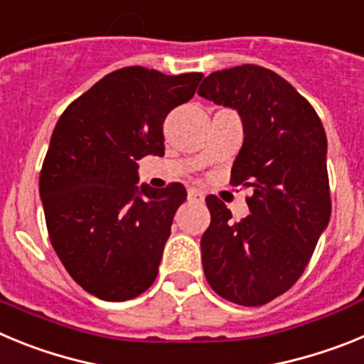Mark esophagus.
Here are the masks:
<instances>
[{
  "label": "esophagus",
  "instance_id": "esophagus-1",
  "mask_svg": "<svg viewBox=\"0 0 364 364\" xmlns=\"http://www.w3.org/2000/svg\"><path fill=\"white\" fill-rule=\"evenodd\" d=\"M188 198H189V200H193V202H202V200H204V193L198 191V189H189Z\"/></svg>",
  "mask_w": 364,
  "mask_h": 364
}]
</instances>
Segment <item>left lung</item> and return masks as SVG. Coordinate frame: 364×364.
<instances>
[{
    "label": "left lung",
    "instance_id": "8db88e82",
    "mask_svg": "<svg viewBox=\"0 0 364 364\" xmlns=\"http://www.w3.org/2000/svg\"><path fill=\"white\" fill-rule=\"evenodd\" d=\"M198 95L239 111L244 144L231 184L253 191L242 220L218 197H205L204 275L222 299L262 306L299 281L330 220L324 127L291 83L252 63L211 73Z\"/></svg>",
    "mask_w": 364,
    "mask_h": 364
}]
</instances>
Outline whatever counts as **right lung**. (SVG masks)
Segmentation results:
<instances>
[{"mask_svg": "<svg viewBox=\"0 0 364 364\" xmlns=\"http://www.w3.org/2000/svg\"><path fill=\"white\" fill-rule=\"evenodd\" d=\"M202 78L140 65L112 70L54 127L40 173L47 231L70 277L95 297L129 301L156 279L188 193L178 182L138 189L136 160L162 156L164 120Z\"/></svg>", "mask_w": 364, "mask_h": 364, "instance_id": "add662e5", "label": "right lung"}]
</instances>
